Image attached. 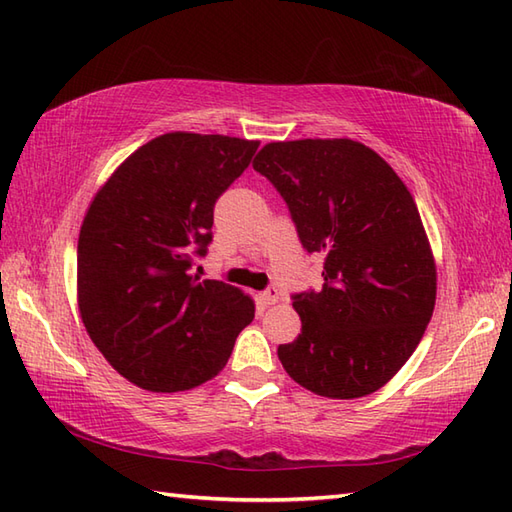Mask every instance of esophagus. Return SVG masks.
<instances>
[{"label": "esophagus", "mask_w": 512, "mask_h": 512, "mask_svg": "<svg viewBox=\"0 0 512 512\" xmlns=\"http://www.w3.org/2000/svg\"><path fill=\"white\" fill-rule=\"evenodd\" d=\"M262 301L266 303V306H275V303L279 301V290L275 286H270L262 292Z\"/></svg>", "instance_id": "obj_1"}]
</instances>
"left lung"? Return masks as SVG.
<instances>
[{"instance_id":"8db88e82","label":"left lung","mask_w":512,"mask_h":512,"mask_svg":"<svg viewBox=\"0 0 512 512\" xmlns=\"http://www.w3.org/2000/svg\"><path fill=\"white\" fill-rule=\"evenodd\" d=\"M253 169L286 200L303 248L323 255V288L292 297L301 334L279 345L281 365L317 396L374 394L407 363L436 306V259L413 195L350 138L268 143Z\"/></svg>"}]
</instances>
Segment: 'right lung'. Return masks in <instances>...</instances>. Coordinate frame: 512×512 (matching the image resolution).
Listing matches in <instances>:
<instances>
[{"mask_svg": "<svg viewBox=\"0 0 512 512\" xmlns=\"http://www.w3.org/2000/svg\"><path fill=\"white\" fill-rule=\"evenodd\" d=\"M259 140L162 134L121 162L83 217L76 299L92 343L147 391H184L224 369L255 301L191 275L211 242L213 206Z\"/></svg>", "mask_w": 512, "mask_h": 512, "instance_id": "add662e5", "label": "right lung"}]
</instances>
